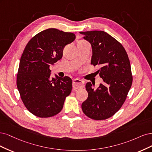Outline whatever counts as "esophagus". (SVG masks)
Segmentation results:
<instances>
[{
    "label": "esophagus",
    "mask_w": 152,
    "mask_h": 152,
    "mask_svg": "<svg viewBox=\"0 0 152 152\" xmlns=\"http://www.w3.org/2000/svg\"><path fill=\"white\" fill-rule=\"evenodd\" d=\"M84 86H85L84 81L81 80L75 79L72 82V87H73V88L75 90L82 88H83Z\"/></svg>",
    "instance_id": "1"
}]
</instances>
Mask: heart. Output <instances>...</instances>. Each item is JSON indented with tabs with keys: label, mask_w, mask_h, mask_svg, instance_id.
Returning a JSON list of instances; mask_svg holds the SVG:
<instances>
[{
	"label": "heart",
	"mask_w": 152,
	"mask_h": 152,
	"mask_svg": "<svg viewBox=\"0 0 152 152\" xmlns=\"http://www.w3.org/2000/svg\"><path fill=\"white\" fill-rule=\"evenodd\" d=\"M85 43H87V42H86V41H83V40H82V41H80V42H78V43H77V44H85Z\"/></svg>",
	"instance_id": "1"
}]
</instances>
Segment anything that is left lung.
<instances>
[{
	"label": "left lung",
	"instance_id": "8db88e82",
	"mask_svg": "<svg viewBox=\"0 0 152 152\" xmlns=\"http://www.w3.org/2000/svg\"><path fill=\"white\" fill-rule=\"evenodd\" d=\"M92 47L91 64L99 65L97 71L104 81L95 89L91 82L86 84L88 99L81 105L86 116L96 121L114 115L124 103L133 82L130 61L122 44L103 31H81Z\"/></svg>",
	"mask_w": 152,
	"mask_h": 152
}]
</instances>
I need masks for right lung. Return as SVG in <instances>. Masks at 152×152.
Listing matches in <instances>:
<instances>
[{
    "mask_svg": "<svg viewBox=\"0 0 152 152\" xmlns=\"http://www.w3.org/2000/svg\"><path fill=\"white\" fill-rule=\"evenodd\" d=\"M72 33L48 28L28 42L21 56L16 85L21 99L31 114L47 118L59 113L72 90L69 77H50V66L62 57L64 48L75 40Z\"/></svg>",
    "mask_w": 152,
    "mask_h": 152,
    "instance_id": "1",
    "label": "right lung"
}]
</instances>
